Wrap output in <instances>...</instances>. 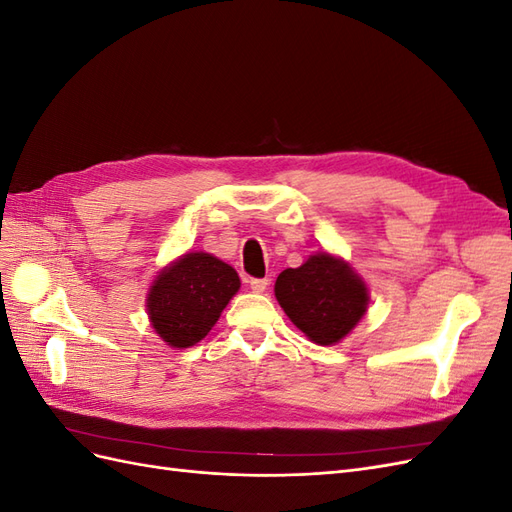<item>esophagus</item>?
<instances>
[{
	"label": "esophagus",
	"mask_w": 512,
	"mask_h": 512,
	"mask_svg": "<svg viewBox=\"0 0 512 512\" xmlns=\"http://www.w3.org/2000/svg\"><path fill=\"white\" fill-rule=\"evenodd\" d=\"M267 286H269V280L267 277H262V280H250V288L254 290V292H265L267 290Z\"/></svg>",
	"instance_id": "34e87169"
}]
</instances>
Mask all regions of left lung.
Returning a JSON list of instances; mask_svg holds the SVG:
<instances>
[{
  "label": "left lung",
  "instance_id": "obj_1",
  "mask_svg": "<svg viewBox=\"0 0 512 512\" xmlns=\"http://www.w3.org/2000/svg\"><path fill=\"white\" fill-rule=\"evenodd\" d=\"M275 299L294 327L314 344L333 346L365 316L369 290L348 262L329 252H318L299 269L280 273Z\"/></svg>",
  "mask_w": 512,
  "mask_h": 512
}]
</instances>
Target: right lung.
I'll use <instances>...</instances> for the list:
<instances>
[{
    "label": "right lung",
    "mask_w": 512,
    "mask_h": 512,
    "mask_svg": "<svg viewBox=\"0 0 512 512\" xmlns=\"http://www.w3.org/2000/svg\"><path fill=\"white\" fill-rule=\"evenodd\" d=\"M241 286L237 271L207 252H188L160 271L147 294L151 327L173 348L203 339Z\"/></svg>",
    "instance_id": "add662e5"
}]
</instances>
